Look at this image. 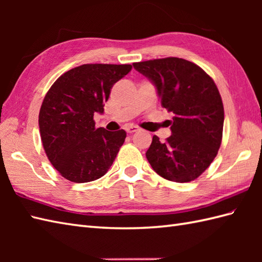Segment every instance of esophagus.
Instances as JSON below:
<instances>
[{
  "label": "esophagus",
  "mask_w": 262,
  "mask_h": 262,
  "mask_svg": "<svg viewBox=\"0 0 262 262\" xmlns=\"http://www.w3.org/2000/svg\"><path fill=\"white\" fill-rule=\"evenodd\" d=\"M125 129H126L128 134H133V133H135V132L138 130V127H136V126H127Z\"/></svg>",
  "instance_id": "34e87169"
}]
</instances>
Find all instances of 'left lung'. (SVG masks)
Wrapping results in <instances>:
<instances>
[{
    "mask_svg": "<svg viewBox=\"0 0 262 262\" xmlns=\"http://www.w3.org/2000/svg\"><path fill=\"white\" fill-rule=\"evenodd\" d=\"M155 85L161 105L173 115L165 143L154 135L146 152L153 170L166 180L189 182L203 173L219 152L224 107L213 79L189 60L166 57L133 64Z\"/></svg>",
    "mask_w": 262,
    "mask_h": 262,
    "instance_id": "1",
    "label": "left lung"
}]
</instances>
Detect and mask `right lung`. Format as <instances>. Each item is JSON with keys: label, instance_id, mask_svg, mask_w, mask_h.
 I'll return each instance as SVG.
<instances>
[{"label": "right lung", "instance_id": "right-lung-1", "mask_svg": "<svg viewBox=\"0 0 262 262\" xmlns=\"http://www.w3.org/2000/svg\"><path fill=\"white\" fill-rule=\"evenodd\" d=\"M132 65L84 64L55 81L39 111V130L48 160L72 182L97 180L107 173L125 142L126 132L96 128L111 88Z\"/></svg>", "mask_w": 262, "mask_h": 262}]
</instances>
